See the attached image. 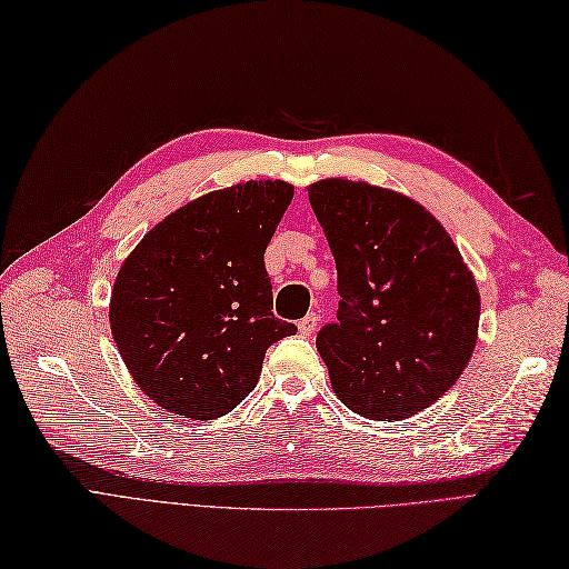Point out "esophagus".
Instances as JSON below:
<instances>
[{
	"mask_svg": "<svg viewBox=\"0 0 569 569\" xmlns=\"http://www.w3.org/2000/svg\"><path fill=\"white\" fill-rule=\"evenodd\" d=\"M317 327H319V317L315 312H310L308 317H302L300 322H298V331L302 333V337H312V333L317 331Z\"/></svg>",
	"mask_w": 569,
	"mask_h": 569,
	"instance_id": "1",
	"label": "esophagus"
}]
</instances>
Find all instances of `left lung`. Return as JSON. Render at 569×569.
<instances>
[{
    "instance_id": "obj_1",
    "label": "left lung",
    "mask_w": 569,
    "mask_h": 569,
    "mask_svg": "<svg viewBox=\"0 0 569 569\" xmlns=\"http://www.w3.org/2000/svg\"><path fill=\"white\" fill-rule=\"evenodd\" d=\"M308 197L339 271L337 322L317 333L333 395L370 420L428 409L478 341L480 296L459 247L395 189L327 178Z\"/></svg>"
}]
</instances>
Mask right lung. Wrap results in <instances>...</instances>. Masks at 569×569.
<instances>
[{
    "mask_svg": "<svg viewBox=\"0 0 569 569\" xmlns=\"http://www.w3.org/2000/svg\"><path fill=\"white\" fill-rule=\"evenodd\" d=\"M293 199L250 180L187 201L122 261L110 329L129 375L168 413L213 420L257 387L267 348L293 337L276 319L264 252Z\"/></svg>",
    "mask_w": 569,
    "mask_h": 569,
    "instance_id": "obj_1",
    "label": "right lung"
}]
</instances>
